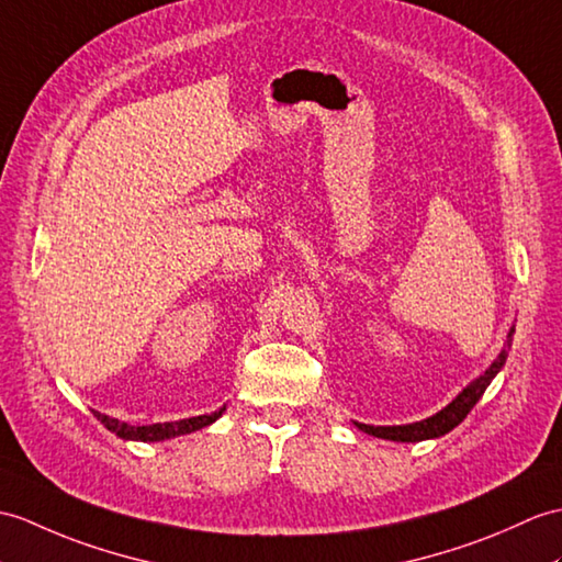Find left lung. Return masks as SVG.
<instances>
[{
	"label": "left lung",
	"mask_w": 562,
	"mask_h": 562,
	"mask_svg": "<svg viewBox=\"0 0 562 562\" xmlns=\"http://www.w3.org/2000/svg\"><path fill=\"white\" fill-rule=\"evenodd\" d=\"M513 333L515 330H510V340H507V347H510V342H513ZM507 347L501 351L498 359L491 363L484 375H479L476 381L472 385H467L462 393L448 404L446 409H440L436 416H430V419L407 424V426H367V424H357V426L363 430V434L375 436V438H385V440H397V442H419V440L446 436L448 430H452L454 426L464 422V416L474 409V404L481 400V395L486 393V387L491 385L495 373L503 369V363L507 359Z\"/></svg>",
	"instance_id": "left-lung-1"
}]
</instances>
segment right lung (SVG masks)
<instances>
[{
  "instance_id": "obj_1",
  "label": "right lung",
  "mask_w": 562,
  "mask_h": 562,
  "mask_svg": "<svg viewBox=\"0 0 562 562\" xmlns=\"http://www.w3.org/2000/svg\"><path fill=\"white\" fill-rule=\"evenodd\" d=\"M225 412L222 407L215 414H203V416H191V419H181V422H167V424H150V426H132V424H124L120 419H110V416H104L100 412H93L98 416V422L104 424V428L112 430L124 440H143V442H158V440H167V438H175V436H184V434H193V430H199L203 426H211L217 416Z\"/></svg>"
}]
</instances>
